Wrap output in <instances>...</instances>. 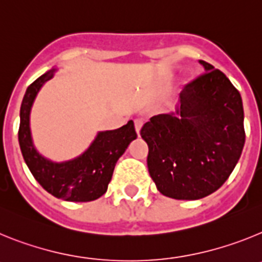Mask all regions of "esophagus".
<instances>
[{
    "label": "esophagus",
    "instance_id": "obj_1",
    "mask_svg": "<svg viewBox=\"0 0 262 262\" xmlns=\"http://www.w3.org/2000/svg\"><path fill=\"white\" fill-rule=\"evenodd\" d=\"M143 126V120L142 119H136L135 120V129H136V133H140V128H142Z\"/></svg>",
    "mask_w": 262,
    "mask_h": 262
}]
</instances>
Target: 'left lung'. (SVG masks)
Returning <instances> with one entry per match:
<instances>
[{"mask_svg":"<svg viewBox=\"0 0 262 262\" xmlns=\"http://www.w3.org/2000/svg\"><path fill=\"white\" fill-rule=\"evenodd\" d=\"M200 62L205 72L184 86L177 115H155L140 129L157 190L174 200H200L216 191L245 143L239 90L223 72Z\"/></svg>","mask_w":262,"mask_h":262,"instance_id":"1","label":"left lung"}]
</instances>
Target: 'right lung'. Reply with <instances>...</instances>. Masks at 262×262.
Returning <instances> with one entry per match:
<instances>
[{"label": "right lung", "mask_w": 262, "mask_h": 262, "mask_svg": "<svg viewBox=\"0 0 262 262\" xmlns=\"http://www.w3.org/2000/svg\"><path fill=\"white\" fill-rule=\"evenodd\" d=\"M53 71L36 78L26 90L20 105L18 140L23 159L34 178L56 198L69 202H90L106 193L118 159L136 139L134 122L120 128L99 133L85 154L67 163H52L36 152L30 134V110L39 89Z\"/></svg>", "instance_id": "right-lung-1"}]
</instances>
